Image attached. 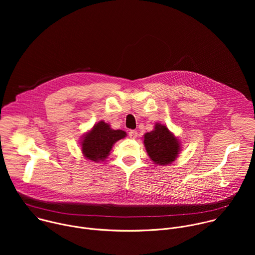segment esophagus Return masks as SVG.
Listing matches in <instances>:
<instances>
[{"mask_svg":"<svg viewBox=\"0 0 255 255\" xmlns=\"http://www.w3.org/2000/svg\"><path fill=\"white\" fill-rule=\"evenodd\" d=\"M128 135H129V137H130L131 139H135V138L137 137V135H138V132L135 131V130H130L129 133H128Z\"/></svg>","mask_w":255,"mask_h":255,"instance_id":"34e87169","label":"esophagus"}]
</instances>
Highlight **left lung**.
I'll list each match as a JSON object with an SVG mask.
<instances>
[{
    "label": "left lung",
    "mask_w": 255,
    "mask_h": 255,
    "mask_svg": "<svg viewBox=\"0 0 255 255\" xmlns=\"http://www.w3.org/2000/svg\"><path fill=\"white\" fill-rule=\"evenodd\" d=\"M144 145L151 160L159 165L173 162L180 150L179 141L165 125L159 123L144 135Z\"/></svg>",
    "instance_id": "8db88e82"
}]
</instances>
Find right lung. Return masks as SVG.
Listing matches in <instances>:
<instances>
[{"mask_svg": "<svg viewBox=\"0 0 255 255\" xmlns=\"http://www.w3.org/2000/svg\"><path fill=\"white\" fill-rule=\"evenodd\" d=\"M125 136V131L114 130L109 124L100 121L84 136L82 141L83 154L92 161H104L110 154L113 144Z\"/></svg>", "mask_w": 255, "mask_h": 255, "instance_id": "add662e5", "label": "right lung"}]
</instances>
